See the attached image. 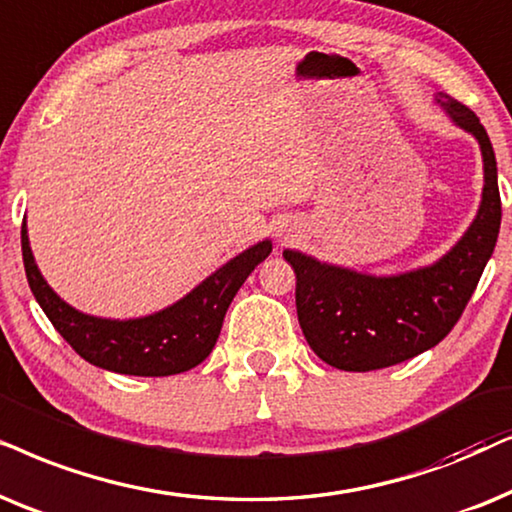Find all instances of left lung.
Wrapping results in <instances>:
<instances>
[{
  "mask_svg": "<svg viewBox=\"0 0 512 512\" xmlns=\"http://www.w3.org/2000/svg\"><path fill=\"white\" fill-rule=\"evenodd\" d=\"M442 98L438 102L449 117L480 142L485 189L478 217L440 262L403 276L374 278L320 264L302 252H283L297 276V318L306 342L337 370H381L440 344L461 318L494 252L501 227L494 147L473 109Z\"/></svg>",
  "mask_w": 512,
  "mask_h": 512,
  "instance_id": "obj_1",
  "label": "left lung"
}]
</instances>
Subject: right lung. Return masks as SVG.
I'll list each match as a JSON object with an SVG mask.
<instances>
[{
  "label": "right lung",
  "mask_w": 512,
  "mask_h": 512,
  "mask_svg": "<svg viewBox=\"0 0 512 512\" xmlns=\"http://www.w3.org/2000/svg\"><path fill=\"white\" fill-rule=\"evenodd\" d=\"M23 264L30 290L60 337L81 358L102 370L135 377H168L196 367L208 358L220 337L224 313L245 278L271 252L262 241L217 269L185 299L154 316L135 320H105L79 313L49 288L34 264L27 229H20Z\"/></svg>",
  "instance_id": "add662e5"
}]
</instances>
